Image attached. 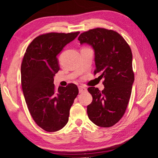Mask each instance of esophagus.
Returning a JSON list of instances; mask_svg holds the SVG:
<instances>
[{"instance_id":"1","label":"esophagus","mask_w":158,"mask_h":158,"mask_svg":"<svg viewBox=\"0 0 158 158\" xmlns=\"http://www.w3.org/2000/svg\"><path fill=\"white\" fill-rule=\"evenodd\" d=\"M78 89H79V93H83L84 92H86L87 90V89L85 87L82 86V85H80V86H78Z\"/></svg>"}]
</instances>
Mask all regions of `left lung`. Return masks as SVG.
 <instances>
[{
    "instance_id": "obj_1",
    "label": "left lung",
    "mask_w": 158,
    "mask_h": 158,
    "mask_svg": "<svg viewBox=\"0 0 158 158\" xmlns=\"http://www.w3.org/2000/svg\"><path fill=\"white\" fill-rule=\"evenodd\" d=\"M80 44L94 50V74L103 78L105 88L89 87L93 100L87 107L89 120L101 127H111L123 117L131 98L135 75L132 54L125 39L117 32L95 28L81 33Z\"/></svg>"
}]
</instances>
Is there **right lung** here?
<instances>
[{
	"instance_id": "1",
	"label": "right lung",
	"mask_w": 158,
	"mask_h": 158,
	"mask_svg": "<svg viewBox=\"0 0 158 158\" xmlns=\"http://www.w3.org/2000/svg\"><path fill=\"white\" fill-rule=\"evenodd\" d=\"M49 33L35 37L27 47L21 65V82L28 110L37 125L47 132L63 128L78 94L77 85L55 88L54 76L60 69L57 59L66 45L78 35Z\"/></svg>"
}]
</instances>
